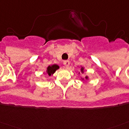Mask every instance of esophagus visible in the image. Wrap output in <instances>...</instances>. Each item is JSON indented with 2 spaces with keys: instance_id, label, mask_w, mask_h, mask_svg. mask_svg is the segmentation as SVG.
Instances as JSON below:
<instances>
[{
  "instance_id": "obj_1",
  "label": "esophagus",
  "mask_w": 129,
  "mask_h": 129,
  "mask_svg": "<svg viewBox=\"0 0 129 129\" xmlns=\"http://www.w3.org/2000/svg\"><path fill=\"white\" fill-rule=\"evenodd\" d=\"M70 61L68 60L64 61H63V64H64V66L66 67V68H68L69 66H70Z\"/></svg>"
}]
</instances>
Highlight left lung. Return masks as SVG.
<instances>
[{
	"label": "left lung",
	"instance_id": "obj_1",
	"mask_svg": "<svg viewBox=\"0 0 129 129\" xmlns=\"http://www.w3.org/2000/svg\"><path fill=\"white\" fill-rule=\"evenodd\" d=\"M80 72H81V73H83V72H84V67L80 66ZM88 78H88V76H85V79H86V80H88ZM80 80H82V81H83V80H84V78H80Z\"/></svg>",
	"mask_w": 129,
	"mask_h": 129
}]
</instances>
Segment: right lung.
<instances>
[{"label": "right lung", "mask_w": 129, "mask_h": 129, "mask_svg": "<svg viewBox=\"0 0 129 129\" xmlns=\"http://www.w3.org/2000/svg\"><path fill=\"white\" fill-rule=\"evenodd\" d=\"M59 69V66L57 64H53L50 65L47 68V70H46V74L49 76H51L53 74L56 72L57 70Z\"/></svg>", "instance_id": "1"}]
</instances>
